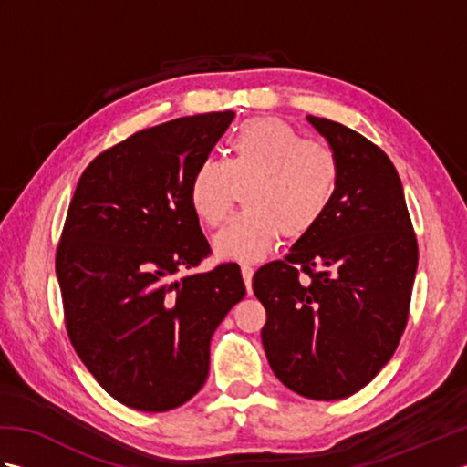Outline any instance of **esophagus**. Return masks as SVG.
Instances as JSON below:
<instances>
[{
  "label": "esophagus",
  "mask_w": 467,
  "mask_h": 467,
  "mask_svg": "<svg viewBox=\"0 0 467 467\" xmlns=\"http://www.w3.org/2000/svg\"><path fill=\"white\" fill-rule=\"evenodd\" d=\"M241 273H243V281H244V286H246V293H253V286H251V283H253V275H254V269L251 265H243L241 266Z\"/></svg>",
  "instance_id": "esophagus-1"
}]
</instances>
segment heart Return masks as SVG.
I'll return each instance as SVG.
<instances>
[{
  "label": "heart",
  "mask_w": 467,
  "mask_h": 467,
  "mask_svg": "<svg viewBox=\"0 0 467 467\" xmlns=\"http://www.w3.org/2000/svg\"><path fill=\"white\" fill-rule=\"evenodd\" d=\"M246 211L214 236L223 259L259 261L283 239L295 241L323 221L339 192L341 164L329 146L303 140L279 118H253L228 138V158L206 156L188 186L194 214L208 226L226 221L236 184Z\"/></svg>",
  "instance_id": "heart-1"
}]
</instances>
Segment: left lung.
I'll return each instance as SVG.
<instances>
[{
  "label": "left lung",
  "instance_id": "8db88e82",
  "mask_svg": "<svg viewBox=\"0 0 467 467\" xmlns=\"http://www.w3.org/2000/svg\"><path fill=\"white\" fill-rule=\"evenodd\" d=\"M306 120L339 158V192L285 261L254 273L253 291L266 311L261 339L275 375L303 398L333 401L363 389L398 349L418 239L381 148L339 122Z\"/></svg>",
  "mask_w": 467,
  "mask_h": 467
}]
</instances>
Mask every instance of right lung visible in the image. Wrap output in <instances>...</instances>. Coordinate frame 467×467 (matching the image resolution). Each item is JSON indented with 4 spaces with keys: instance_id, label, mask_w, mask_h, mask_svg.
<instances>
[{
    "instance_id": "right-lung-1",
    "label": "right lung",
    "mask_w": 467,
    "mask_h": 467,
    "mask_svg": "<svg viewBox=\"0 0 467 467\" xmlns=\"http://www.w3.org/2000/svg\"><path fill=\"white\" fill-rule=\"evenodd\" d=\"M234 112L146 128L88 164L56 253L67 337L128 408L168 411L201 391L216 327L246 289L239 265L184 275L211 254L188 198L196 164Z\"/></svg>"
}]
</instances>
